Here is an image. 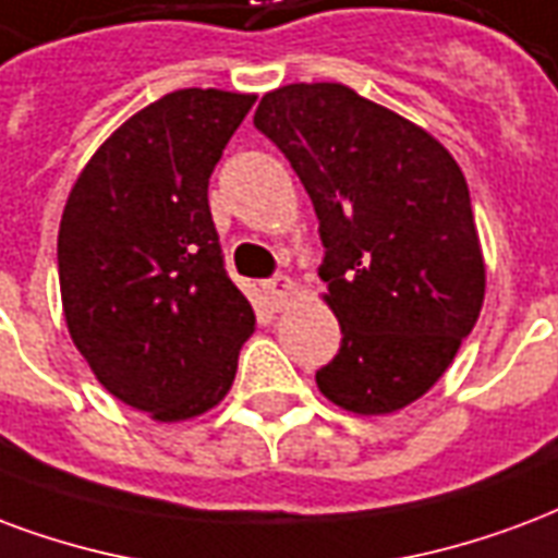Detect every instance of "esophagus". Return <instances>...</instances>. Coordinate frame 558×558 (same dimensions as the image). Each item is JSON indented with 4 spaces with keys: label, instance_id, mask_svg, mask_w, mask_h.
I'll use <instances>...</instances> for the list:
<instances>
[{
    "label": "esophagus",
    "instance_id": "1",
    "mask_svg": "<svg viewBox=\"0 0 558 558\" xmlns=\"http://www.w3.org/2000/svg\"><path fill=\"white\" fill-rule=\"evenodd\" d=\"M266 287L268 292H271L275 307H287V301L295 295V283H292V278H287V275H275V278L268 280Z\"/></svg>",
    "mask_w": 558,
    "mask_h": 558
}]
</instances>
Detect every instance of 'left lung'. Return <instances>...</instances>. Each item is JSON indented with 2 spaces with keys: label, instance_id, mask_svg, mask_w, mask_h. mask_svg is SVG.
<instances>
[{
  "label": "left lung",
  "instance_id": "1",
  "mask_svg": "<svg viewBox=\"0 0 558 558\" xmlns=\"http://www.w3.org/2000/svg\"><path fill=\"white\" fill-rule=\"evenodd\" d=\"M257 126L307 189L342 342L316 373L354 414H393L447 373L485 299L468 180L440 142L337 82L283 85Z\"/></svg>",
  "mask_w": 558,
  "mask_h": 558
}]
</instances>
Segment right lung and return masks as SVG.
Instances as JSON below:
<instances>
[{"instance_id": "right-lung-1", "label": "right lung", "mask_w": 558, "mask_h": 558, "mask_svg": "<svg viewBox=\"0 0 558 558\" xmlns=\"http://www.w3.org/2000/svg\"><path fill=\"white\" fill-rule=\"evenodd\" d=\"M254 100L216 88L165 94L90 156L61 216L70 337L111 396L162 423L218 405L254 331L206 197Z\"/></svg>"}]
</instances>
